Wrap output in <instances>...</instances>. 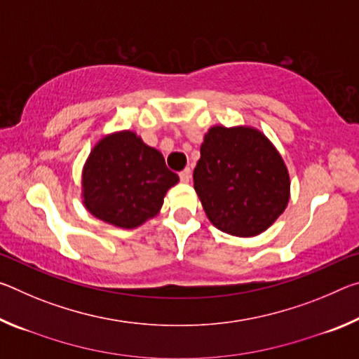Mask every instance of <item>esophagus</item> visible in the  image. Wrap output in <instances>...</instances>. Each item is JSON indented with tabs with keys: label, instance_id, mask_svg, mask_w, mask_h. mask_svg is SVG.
<instances>
[{
	"label": "esophagus",
	"instance_id": "obj_1",
	"mask_svg": "<svg viewBox=\"0 0 359 359\" xmlns=\"http://www.w3.org/2000/svg\"><path fill=\"white\" fill-rule=\"evenodd\" d=\"M179 177H180L182 182H185V184H188V182L191 180V169L190 168H185L184 171H180Z\"/></svg>",
	"mask_w": 359,
	"mask_h": 359
}]
</instances>
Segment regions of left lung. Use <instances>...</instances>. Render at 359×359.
Segmentation results:
<instances>
[{
	"instance_id": "8db88e82",
	"label": "left lung",
	"mask_w": 359,
	"mask_h": 359,
	"mask_svg": "<svg viewBox=\"0 0 359 359\" xmlns=\"http://www.w3.org/2000/svg\"><path fill=\"white\" fill-rule=\"evenodd\" d=\"M193 182L210 223L238 238L263 233L290 201V174L282 155L252 126H212Z\"/></svg>"
}]
</instances>
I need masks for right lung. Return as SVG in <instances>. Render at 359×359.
<instances>
[{
  "instance_id": "obj_1",
  "label": "right lung",
  "mask_w": 359,
  "mask_h": 359,
  "mask_svg": "<svg viewBox=\"0 0 359 359\" xmlns=\"http://www.w3.org/2000/svg\"><path fill=\"white\" fill-rule=\"evenodd\" d=\"M177 182L161 151L135 131H117L102 137L85 161L83 205L102 222L133 229L160 212L166 191Z\"/></svg>"
}]
</instances>
